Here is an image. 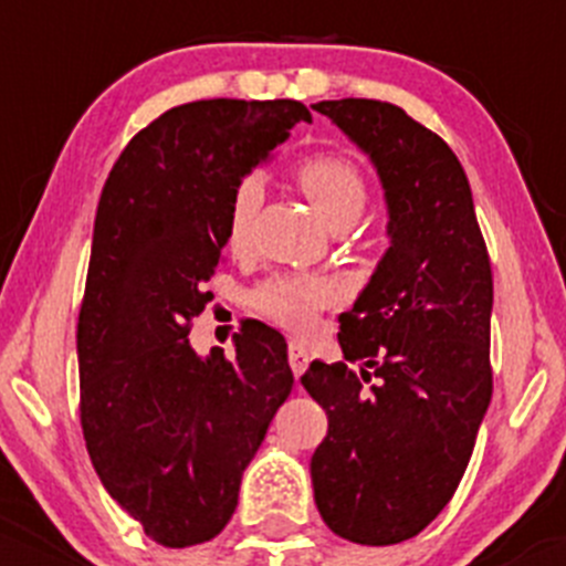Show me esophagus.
<instances>
[{
  "instance_id": "obj_1",
  "label": "esophagus",
  "mask_w": 566,
  "mask_h": 566,
  "mask_svg": "<svg viewBox=\"0 0 566 566\" xmlns=\"http://www.w3.org/2000/svg\"><path fill=\"white\" fill-rule=\"evenodd\" d=\"M287 358H290V367H293V375L295 378H301V375L306 373V367H310V350H306L301 342H290Z\"/></svg>"
}]
</instances>
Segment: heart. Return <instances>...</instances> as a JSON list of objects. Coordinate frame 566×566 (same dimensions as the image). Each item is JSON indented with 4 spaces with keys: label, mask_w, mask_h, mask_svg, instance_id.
I'll return each instance as SVG.
<instances>
[{
    "label": "heart",
    "mask_w": 566,
    "mask_h": 566,
    "mask_svg": "<svg viewBox=\"0 0 566 566\" xmlns=\"http://www.w3.org/2000/svg\"><path fill=\"white\" fill-rule=\"evenodd\" d=\"M295 182L328 227L339 221H356L367 205V177L347 158L328 156V153L304 158L295 167ZM262 197L265 186L256 175H243L232 188L230 210H227V249L232 254L249 251ZM336 295L339 290L325 276H276L260 284L251 301L265 317L304 334L315 325L319 312L334 304Z\"/></svg>",
    "instance_id": "obj_1"
}]
</instances>
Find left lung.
<instances>
[{
  "mask_svg": "<svg viewBox=\"0 0 566 566\" xmlns=\"http://www.w3.org/2000/svg\"><path fill=\"white\" fill-rule=\"evenodd\" d=\"M315 108L378 167L391 235L339 315L348 364L312 361L301 378L328 416L312 454L315 504L342 539L397 545L452 501L493 397V271L468 177L441 136L386 101Z\"/></svg>",
  "mask_w": 566,
  "mask_h": 566,
  "instance_id": "1",
  "label": "left lung"
}]
</instances>
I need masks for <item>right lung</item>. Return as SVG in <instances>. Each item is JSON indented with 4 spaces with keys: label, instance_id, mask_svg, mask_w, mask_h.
<instances>
[{
    "label": "right lung",
    "instance_id": "1",
    "mask_svg": "<svg viewBox=\"0 0 566 566\" xmlns=\"http://www.w3.org/2000/svg\"><path fill=\"white\" fill-rule=\"evenodd\" d=\"M312 114L301 101H193L125 145L101 191L78 312V413L106 493L164 547L230 523L247 465L293 391L287 342L235 334V361L199 358L235 182Z\"/></svg>",
    "mask_w": 566,
    "mask_h": 566
}]
</instances>
